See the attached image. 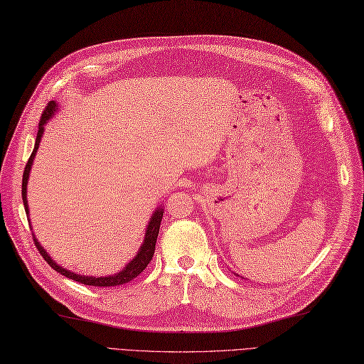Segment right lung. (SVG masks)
Returning a JSON list of instances; mask_svg holds the SVG:
<instances>
[{
  "label": "right lung",
  "mask_w": 364,
  "mask_h": 364,
  "mask_svg": "<svg viewBox=\"0 0 364 364\" xmlns=\"http://www.w3.org/2000/svg\"><path fill=\"white\" fill-rule=\"evenodd\" d=\"M56 110V104L55 101H50L47 104V107L44 109L43 114H41V119H39V127H38V134H36V141H35V149L31 154V158H28L27 164H26V168H24V174H23V188H21V193H23V202H24V208H26V214H28V206H27V179H28V173H31V168H32V164H33V158L36 154V150L39 146V141H41L43 137V132H44V124L50 119L52 114L55 113ZM162 218H164V210L159 208L156 210V213L151 215L150 219V223H149V228H146V232H145V240L142 243V247L139 250V252H137L136 257L127 264V267L121 271L114 274V276H110V277H85V276H80V274H75V272H70L65 268H61L60 264H56L50 257H48V254L44 251V248L41 247V245L38 243V240L35 239L33 235V242L36 245V248L39 251V254L43 255L44 260L50 264V267L58 271L60 274H63V276H65L67 279H72L77 283H84V284H88V287H100V288H109V287H119V284H125L132 282L133 279H136L139 274L149 267V263L151 262L153 255H154V250H156V240H158V235H159V228H161V222H162Z\"/></svg>",
  "instance_id": "obj_1"
}]
</instances>
